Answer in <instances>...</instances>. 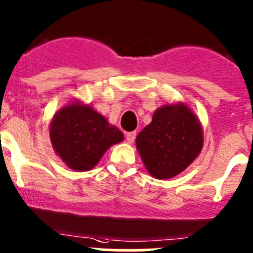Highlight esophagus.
I'll return each instance as SVG.
<instances>
[{
    "label": "esophagus",
    "instance_id": "1",
    "mask_svg": "<svg viewBox=\"0 0 253 253\" xmlns=\"http://www.w3.org/2000/svg\"><path fill=\"white\" fill-rule=\"evenodd\" d=\"M136 133L135 131H129V133L125 134V139H126V142L128 143H133L135 140Z\"/></svg>",
    "mask_w": 253,
    "mask_h": 253
}]
</instances>
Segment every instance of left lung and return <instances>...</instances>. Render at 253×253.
Segmentation results:
<instances>
[{
  "label": "left lung",
  "instance_id": "1",
  "mask_svg": "<svg viewBox=\"0 0 253 253\" xmlns=\"http://www.w3.org/2000/svg\"><path fill=\"white\" fill-rule=\"evenodd\" d=\"M202 145L201 124L183 104L159 108L152 123L136 136V148L148 172L158 179L183 172L197 158Z\"/></svg>",
  "mask_w": 253,
  "mask_h": 253
}]
</instances>
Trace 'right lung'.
Segmentation results:
<instances>
[{
    "mask_svg": "<svg viewBox=\"0 0 253 253\" xmlns=\"http://www.w3.org/2000/svg\"><path fill=\"white\" fill-rule=\"evenodd\" d=\"M50 138L55 152L71 169L89 170L109 147L122 142L124 135L94 109L75 103L55 115Z\"/></svg>",
    "mask_w": 253,
    "mask_h": 253,
    "instance_id": "1",
    "label": "right lung"
}]
</instances>
